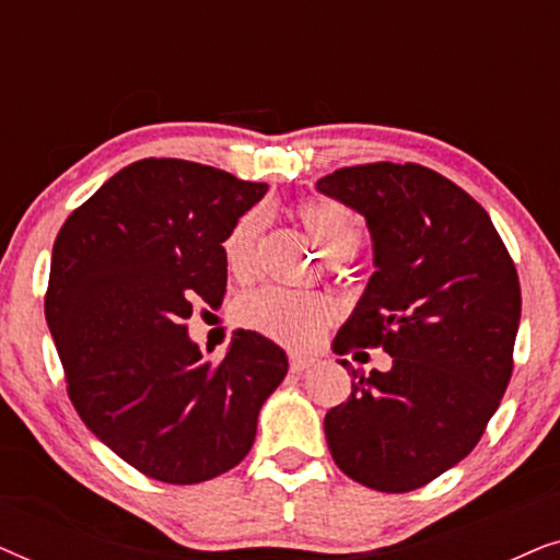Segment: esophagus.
Wrapping results in <instances>:
<instances>
[{
  "label": "esophagus",
  "mask_w": 560,
  "mask_h": 560,
  "mask_svg": "<svg viewBox=\"0 0 560 560\" xmlns=\"http://www.w3.org/2000/svg\"><path fill=\"white\" fill-rule=\"evenodd\" d=\"M316 364V359L313 357H305V354H290V372L301 374L305 370H311V366Z\"/></svg>",
  "instance_id": "34e87169"
}]
</instances>
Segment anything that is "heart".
Listing matches in <instances>:
<instances>
[{"label":"heart","mask_w":560,"mask_h":560,"mask_svg":"<svg viewBox=\"0 0 560 560\" xmlns=\"http://www.w3.org/2000/svg\"><path fill=\"white\" fill-rule=\"evenodd\" d=\"M298 219L311 234V240L331 259H349L362 240V229H359L354 213L336 201H324V198L303 201L298 206ZM259 232H262V213L255 211L247 213L229 234L224 255L229 272L236 278H247L255 270ZM236 311L244 324L282 343H290V347H301V343L316 339L320 328L334 318V308L326 298L298 295L278 288L255 290L242 298Z\"/></svg>","instance_id":"obj_1"}]
</instances>
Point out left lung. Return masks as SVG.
Returning a JSON list of instances; mask_svg holds the SVG:
<instances>
[{
	"mask_svg": "<svg viewBox=\"0 0 560 560\" xmlns=\"http://www.w3.org/2000/svg\"><path fill=\"white\" fill-rule=\"evenodd\" d=\"M320 194L366 219L374 275L334 349L382 347L393 370L351 372L326 412L339 469L377 492H412L477 446L512 377L520 280L489 213L416 163L334 171Z\"/></svg>",
	"mask_w": 560,
	"mask_h": 560,
	"instance_id": "1",
	"label": "left lung"
}]
</instances>
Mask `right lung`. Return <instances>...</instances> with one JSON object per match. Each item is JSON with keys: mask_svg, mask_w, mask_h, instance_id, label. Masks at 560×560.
I'll return each instance as SVG.
<instances>
[{"mask_svg": "<svg viewBox=\"0 0 560 560\" xmlns=\"http://www.w3.org/2000/svg\"><path fill=\"white\" fill-rule=\"evenodd\" d=\"M267 183L144 158L81 203L52 244L45 318L68 397L144 477L198 485L249 454L262 402L288 374L278 343L236 331L221 362L190 341L194 303L219 308L229 240Z\"/></svg>", "mask_w": 560, "mask_h": 560, "instance_id": "1", "label": "right lung"}]
</instances>
